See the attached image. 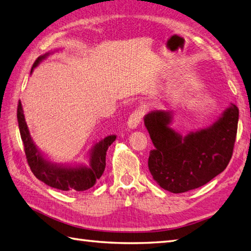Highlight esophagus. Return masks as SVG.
<instances>
[{"label": "esophagus", "mask_w": 251, "mask_h": 251, "mask_svg": "<svg viewBox=\"0 0 251 251\" xmlns=\"http://www.w3.org/2000/svg\"><path fill=\"white\" fill-rule=\"evenodd\" d=\"M141 119H142V110L136 109L129 115L128 121H127V126H128L129 128H136L138 124L141 122Z\"/></svg>", "instance_id": "1"}]
</instances>
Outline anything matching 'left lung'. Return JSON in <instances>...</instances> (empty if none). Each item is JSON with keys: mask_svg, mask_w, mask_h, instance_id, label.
Returning <instances> with one entry per match:
<instances>
[{"mask_svg": "<svg viewBox=\"0 0 251 251\" xmlns=\"http://www.w3.org/2000/svg\"><path fill=\"white\" fill-rule=\"evenodd\" d=\"M170 112L152 111L145 117L154 150L149 170L161 188L173 193L197 189L222 173L235 145L238 108L232 104L214 126L181 137L168 125Z\"/></svg>", "mask_w": 251, "mask_h": 251, "instance_id": "8db88e82", "label": "left lung"}]
</instances>
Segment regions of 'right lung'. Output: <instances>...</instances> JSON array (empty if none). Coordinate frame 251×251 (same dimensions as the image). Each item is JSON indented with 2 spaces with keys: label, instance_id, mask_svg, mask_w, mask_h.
Segmentation results:
<instances>
[{
  "label": "right lung",
  "instance_id": "right-lung-1",
  "mask_svg": "<svg viewBox=\"0 0 251 251\" xmlns=\"http://www.w3.org/2000/svg\"><path fill=\"white\" fill-rule=\"evenodd\" d=\"M47 55L49 54L37 58L33 66H32V70ZM17 120L20 137L25 148L26 162H28L31 172L33 173L35 177L43 181L45 184L61 191L81 192L94 186L96 181L99 180L101 176H102L105 168L106 150L114 142L116 138L115 136L105 137L102 141H100L95 146L92 152V156H90V165L88 167L60 168L46 162L42 157L41 154L37 152L35 146L31 140L28 127H26L25 124L20 100L17 106Z\"/></svg>",
  "mask_w": 251,
  "mask_h": 251
}]
</instances>
